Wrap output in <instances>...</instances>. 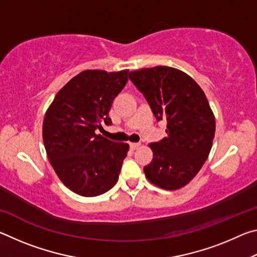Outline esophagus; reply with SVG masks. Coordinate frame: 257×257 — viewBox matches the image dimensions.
<instances>
[{"label": "esophagus", "mask_w": 257, "mask_h": 257, "mask_svg": "<svg viewBox=\"0 0 257 257\" xmlns=\"http://www.w3.org/2000/svg\"><path fill=\"white\" fill-rule=\"evenodd\" d=\"M129 146H130V150L135 151V150H137L139 146H141V144H139V143H130Z\"/></svg>", "instance_id": "1"}]
</instances>
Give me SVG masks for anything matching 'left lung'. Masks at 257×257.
Wrapping results in <instances>:
<instances>
[{
  "label": "left lung",
  "mask_w": 257,
  "mask_h": 257,
  "mask_svg": "<svg viewBox=\"0 0 257 257\" xmlns=\"http://www.w3.org/2000/svg\"><path fill=\"white\" fill-rule=\"evenodd\" d=\"M158 121H167V137L150 144L153 160L144 168L152 184L176 190L188 184L210 154L215 119L203 89L178 69L154 67L129 72Z\"/></svg>",
  "instance_id": "left-lung-1"
}]
</instances>
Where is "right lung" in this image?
<instances>
[{
    "mask_svg": "<svg viewBox=\"0 0 257 257\" xmlns=\"http://www.w3.org/2000/svg\"><path fill=\"white\" fill-rule=\"evenodd\" d=\"M128 70H86L56 94L43 123V141L60 180L73 193L93 197L119 179L129 145L96 135L112 124L108 111L128 81Z\"/></svg>",
    "mask_w": 257,
    "mask_h": 257,
    "instance_id": "1",
    "label": "right lung"
}]
</instances>
